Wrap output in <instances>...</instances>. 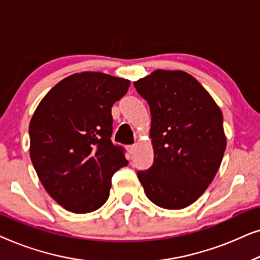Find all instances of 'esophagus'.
<instances>
[{"label":"esophagus","instance_id":"1","mask_svg":"<svg viewBox=\"0 0 260 260\" xmlns=\"http://www.w3.org/2000/svg\"><path fill=\"white\" fill-rule=\"evenodd\" d=\"M136 148H137V144H131V145H127V151H129L130 155H133L135 151H136Z\"/></svg>","mask_w":260,"mask_h":260}]
</instances>
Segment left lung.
Masks as SVG:
<instances>
[{"label": "left lung", "instance_id": "obj_1", "mask_svg": "<svg viewBox=\"0 0 260 260\" xmlns=\"http://www.w3.org/2000/svg\"><path fill=\"white\" fill-rule=\"evenodd\" d=\"M150 109L154 162L137 176L149 200L181 209L204 194L226 149L222 113L199 81L157 70L134 84Z\"/></svg>", "mask_w": 260, "mask_h": 260}]
</instances>
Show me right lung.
I'll list each match as a JSON object with an SVG mask.
<instances>
[{"instance_id": "right-lung-1", "label": "right lung", "mask_w": 260, "mask_h": 260, "mask_svg": "<svg viewBox=\"0 0 260 260\" xmlns=\"http://www.w3.org/2000/svg\"><path fill=\"white\" fill-rule=\"evenodd\" d=\"M129 86V80L104 73L72 74L45 95L31 117V163L47 193L67 211L101 208L112 175L129 163L125 149L111 141V108Z\"/></svg>"}]
</instances>
